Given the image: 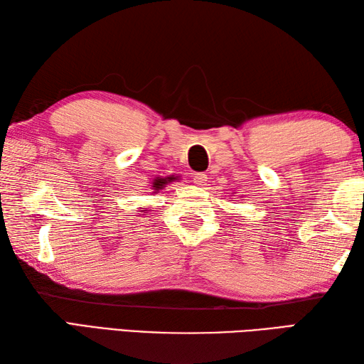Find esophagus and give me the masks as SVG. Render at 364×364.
I'll return each mask as SVG.
<instances>
[{
    "instance_id": "34e87169",
    "label": "esophagus",
    "mask_w": 364,
    "mask_h": 364,
    "mask_svg": "<svg viewBox=\"0 0 364 364\" xmlns=\"http://www.w3.org/2000/svg\"><path fill=\"white\" fill-rule=\"evenodd\" d=\"M192 181H194L197 186H205L206 181H208V176L202 172H198V173H194V176H192Z\"/></svg>"
}]
</instances>
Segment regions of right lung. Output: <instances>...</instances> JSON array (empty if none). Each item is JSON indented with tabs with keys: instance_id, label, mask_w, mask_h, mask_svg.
I'll list each match as a JSON object with an SVG mask.
<instances>
[{
	"instance_id": "add662e5",
	"label": "right lung",
	"mask_w": 364,
	"mask_h": 364,
	"mask_svg": "<svg viewBox=\"0 0 364 364\" xmlns=\"http://www.w3.org/2000/svg\"><path fill=\"white\" fill-rule=\"evenodd\" d=\"M173 180H176L175 176H167V178H161V176H158V178H154L153 183H151V189H153L151 194H156L158 191H161L162 188H166V184L172 183ZM144 211H145V210H142L141 213H144Z\"/></svg>"
}]
</instances>
